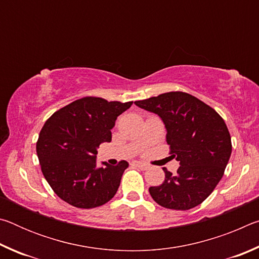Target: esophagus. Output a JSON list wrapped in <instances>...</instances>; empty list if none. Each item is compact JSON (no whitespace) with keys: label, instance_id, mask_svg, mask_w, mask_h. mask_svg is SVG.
<instances>
[{"label":"esophagus","instance_id":"34e87169","mask_svg":"<svg viewBox=\"0 0 259 259\" xmlns=\"http://www.w3.org/2000/svg\"><path fill=\"white\" fill-rule=\"evenodd\" d=\"M133 164L136 165V166H138V168L142 169V170H147L148 168H150L148 164L144 163V162H140V161H135V162H133Z\"/></svg>","mask_w":259,"mask_h":259}]
</instances>
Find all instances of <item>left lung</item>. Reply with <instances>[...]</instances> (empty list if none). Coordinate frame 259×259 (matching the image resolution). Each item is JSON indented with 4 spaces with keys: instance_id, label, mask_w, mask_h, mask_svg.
<instances>
[{
    "instance_id": "obj_1",
    "label": "left lung",
    "mask_w": 259,
    "mask_h": 259,
    "mask_svg": "<svg viewBox=\"0 0 259 259\" xmlns=\"http://www.w3.org/2000/svg\"><path fill=\"white\" fill-rule=\"evenodd\" d=\"M135 104L161 117L170 154L181 165L175 175L163 168L164 182L148 188L153 200L174 210H188L202 203L222 179L232 153L224 120L207 104L182 91Z\"/></svg>"
}]
</instances>
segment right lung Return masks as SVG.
I'll list each match as a JSON object with an SVG mask.
<instances>
[{
	"mask_svg": "<svg viewBox=\"0 0 259 259\" xmlns=\"http://www.w3.org/2000/svg\"><path fill=\"white\" fill-rule=\"evenodd\" d=\"M133 102H107L84 97L52 114L36 143L41 170L52 190L65 202L91 209L108 202L120 186L129 163L97 166V148L112 140L111 129Z\"/></svg>",
	"mask_w": 259,
	"mask_h": 259,
	"instance_id": "add662e5",
	"label": "right lung"
}]
</instances>
